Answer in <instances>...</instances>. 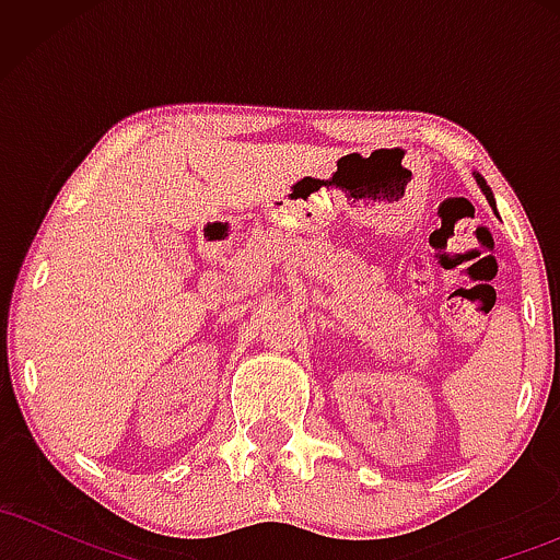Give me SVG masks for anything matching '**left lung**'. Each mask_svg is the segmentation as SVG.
<instances>
[{
    "mask_svg": "<svg viewBox=\"0 0 560 560\" xmlns=\"http://www.w3.org/2000/svg\"><path fill=\"white\" fill-rule=\"evenodd\" d=\"M477 184L481 186V191H485V195H487V199H490V202H492V191H490V186H487V182H485V178H481V176H477Z\"/></svg>",
    "mask_w": 560,
    "mask_h": 560,
    "instance_id": "obj_1",
    "label": "left lung"
}]
</instances>
